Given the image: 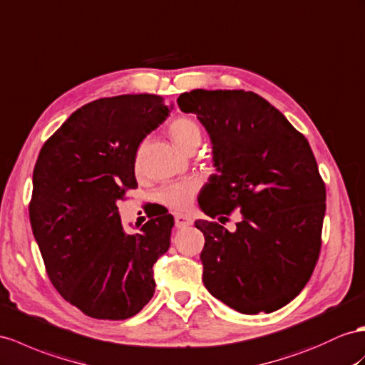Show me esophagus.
I'll return each mask as SVG.
<instances>
[{
	"label": "esophagus",
	"mask_w": 365,
	"mask_h": 365,
	"mask_svg": "<svg viewBox=\"0 0 365 365\" xmlns=\"http://www.w3.org/2000/svg\"><path fill=\"white\" fill-rule=\"evenodd\" d=\"M175 227L177 228H185V227H190L192 223V219L190 216H186V214H175Z\"/></svg>",
	"instance_id": "esophagus-1"
}]
</instances>
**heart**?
I'll return each instance as SVG.
<instances>
[{
  "label": "heart",
  "mask_w": 365,
  "mask_h": 365,
  "mask_svg": "<svg viewBox=\"0 0 365 365\" xmlns=\"http://www.w3.org/2000/svg\"><path fill=\"white\" fill-rule=\"evenodd\" d=\"M170 137L175 146L183 153L197 149L202 143V129L199 123L191 117H179L175 118L170 125ZM197 186L192 182H182V183H173L168 185L158 192V197L173 210H185L188 208Z\"/></svg>",
  "instance_id": "b5f03b06"
}]
</instances>
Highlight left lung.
<instances>
[{
    "mask_svg": "<svg viewBox=\"0 0 365 365\" xmlns=\"http://www.w3.org/2000/svg\"><path fill=\"white\" fill-rule=\"evenodd\" d=\"M207 129L217 174L199 207L235 231L195 220L203 285L244 314L272 313L302 292L321 251L325 185L307 138L255 92L194 89L177 98Z\"/></svg>",
    "mask_w": 365,
    "mask_h": 365,
    "instance_id": "8db88e82",
    "label": "left lung"
}]
</instances>
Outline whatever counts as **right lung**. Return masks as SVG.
<instances>
[{
	"label": "right lung",
	"instance_id": "obj_1",
	"mask_svg": "<svg viewBox=\"0 0 365 365\" xmlns=\"http://www.w3.org/2000/svg\"><path fill=\"white\" fill-rule=\"evenodd\" d=\"M153 93L81 106L41 148L29 207L34 237L57 292L96 319L135 316L155 292L153 267L171 244V214L123 230L117 200L135 188V153L170 115Z\"/></svg>",
	"mask_w": 365,
	"mask_h": 365
}]
</instances>
